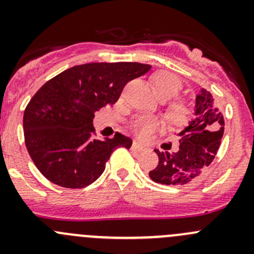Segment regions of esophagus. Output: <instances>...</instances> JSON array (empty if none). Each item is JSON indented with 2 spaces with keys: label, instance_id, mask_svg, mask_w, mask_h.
Returning a JSON list of instances; mask_svg holds the SVG:
<instances>
[{
  "label": "esophagus",
  "instance_id": "1",
  "mask_svg": "<svg viewBox=\"0 0 254 254\" xmlns=\"http://www.w3.org/2000/svg\"><path fill=\"white\" fill-rule=\"evenodd\" d=\"M131 148H132V150H134V151H137V152H142V151H145V150H146L145 146H142L141 143H139L137 141H134V142H132Z\"/></svg>",
  "mask_w": 254,
  "mask_h": 254
}]
</instances>
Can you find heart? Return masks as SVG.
I'll return each instance as SVG.
<instances>
[{"label": "heart", "instance_id": "obj_1", "mask_svg": "<svg viewBox=\"0 0 254 254\" xmlns=\"http://www.w3.org/2000/svg\"><path fill=\"white\" fill-rule=\"evenodd\" d=\"M152 83L155 86L158 97L162 101L176 97L182 91L183 83L173 73L168 71H158L152 76ZM190 109L184 102H175L168 108L167 115L176 124H184L188 120ZM162 127V122L157 118L140 115L131 120V129L140 139H148L151 135Z\"/></svg>", "mask_w": 254, "mask_h": 254}]
</instances>
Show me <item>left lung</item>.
Instances as JSON below:
<instances>
[{"label": "left lung", "mask_w": 254, "mask_h": 254, "mask_svg": "<svg viewBox=\"0 0 254 254\" xmlns=\"http://www.w3.org/2000/svg\"><path fill=\"white\" fill-rule=\"evenodd\" d=\"M224 115L206 89L195 97V118L179 132L176 152L155 150L158 165L148 176L156 183L183 186L196 178L214 161L224 135Z\"/></svg>", "instance_id": "1"}]
</instances>
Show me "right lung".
I'll use <instances>...</instances> for the list:
<instances>
[{"instance_id": "obj_1", "label": "right lung", "mask_w": 254, "mask_h": 254, "mask_svg": "<svg viewBox=\"0 0 254 254\" xmlns=\"http://www.w3.org/2000/svg\"><path fill=\"white\" fill-rule=\"evenodd\" d=\"M150 68L140 63H91L67 68L43 84L23 115L25 146L40 173L71 189L99 178L113 151L130 148L132 141L120 132L93 140L94 112L113 106L125 84Z\"/></svg>"}]
</instances>
